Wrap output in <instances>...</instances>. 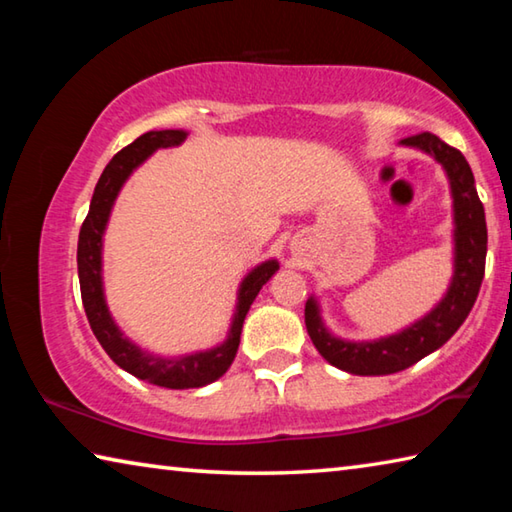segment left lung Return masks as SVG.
I'll list each match as a JSON object with an SVG mask.
<instances>
[{
    "instance_id": "8db88e82",
    "label": "left lung",
    "mask_w": 512,
    "mask_h": 512,
    "mask_svg": "<svg viewBox=\"0 0 512 512\" xmlns=\"http://www.w3.org/2000/svg\"><path fill=\"white\" fill-rule=\"evenodd\" d=\"M402 144L418 146V149L431 153L433 158L443 164L449 183H452L456 221V264L452 287H449L447 296L438 302V307L418 320V323L406 327L400 334L370 343L334 339L323 327L314 298L307 300L305 325L316 350L332 366L352 372V375H391V372L409 368L433 350H438L465 323L467 314L474 307L476 296H479L485 273L488 228H485L483 203L479 201V194H476L474 176L465 155L431 133L406 137Z\"/></svg>"
}]
</instances>
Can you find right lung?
Instances as JSON below:
<instances>
[{"label":"right lung","mask_w":512,"mask_h":512,"mask_svg":"<svg viewBox=\"0 0 512 512\" xmlns=\"http://www.w3.org/2000/svg\"><path fill=\"white\" fill-rule=\"evenodd\" d=\"M185 140L183 131H149L137 137L126 149H121L115 158L108 162L103 169L97 187H94L90 212L85 216L79 232V250H76V262H79V282H81V298L85 307V316L90 320V327L101 348L108 352V357L124 368L131 375L151 381L155 386L162 388H201L205 384H212L219 379L225 370L230 368L232 359H235L239 348L241 327H244V318L248 314L250 305H253L259 289L271 280V275L277 271V262L259 264L246 275L239 289V305L235 320H232L228 341L221 343L219 348L196 352L189 357L180 359H162L151 357V354L142 352L137 345L121 336L117 325L112 323L108 314L106 300H103V287H101V237L106 230L108 216L112 210V203L119 194L124 180L131 176V171L142 164L155 149H167V146H176Z\"/></svg>","instance_id":"1"}]
</instances>
